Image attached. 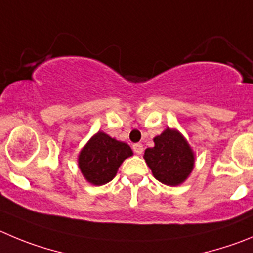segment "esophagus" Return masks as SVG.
Instances as JSON below:
<instances>
[{"mask_svg":"<svg viewBox=\"0 0 253 253\" xmlns=\"http://www.w3.org/2000/svg\"><path fill=\"white\" fill-rule=\"evenodd\" d=\"M132 148H133V152L136 153V155H142L143 146L141 145V143H134V145L132 146Z\"/></svg>","mask_w":253,"mask_h":253,"instance_id":"34e87169","label":"esophagus"}]
</instances>
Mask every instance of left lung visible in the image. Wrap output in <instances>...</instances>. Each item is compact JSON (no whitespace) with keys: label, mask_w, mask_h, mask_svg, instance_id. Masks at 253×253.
I'll list each match as a JSON object with an SVG mask.
<instances>
[{"label":"left lung","mask_w":253,"mask_h":253,"mask_svg":"<svg viewBox=\"0 0 253 253\" xmlns=\"http://www.w3.org/2000/svg\"><path fill=\"white\" fill-rule=\"evenodd\" d=\"M155 147L145 151L143 159L156 180L167 186L185 182L195 166V153L177 129L167 127L153 138Z\"/></svg>","instance_id":"1"}]
</instances>
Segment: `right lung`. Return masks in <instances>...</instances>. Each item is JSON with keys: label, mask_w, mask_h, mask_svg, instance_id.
<instances>
[{"label": "right lung", "mask_w": 253, "mask_h": 253, "mask_svg": "<svg viewBox=\"0 0 253 253\" xmlns=\"http://www.w3.org/2000/svg\"><path fill=\"white\" fill-rule=\"evenodd\" d=\"M132 155L127 143L98 131L80 152L79 167L89 183L102 186L113 180L122 162Z\"/></svg>", "instance_id": "right-lung-1"}]
</instances>
